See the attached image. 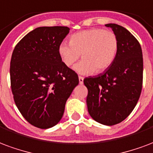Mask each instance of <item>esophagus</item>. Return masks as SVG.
Masks as SVG:
<instances>
[{
    "label": "esophagus",
    "instance_id": "34e87169",
    "mask_svg": "<svg viewBox=\"0 0 153 153\" xmlns=\"http://www.w3.org/2000/svg\"><path fill=\"white\" fill-rule=\"evenodd\" d=\"M83 79L84 78L82 76H79V84H82L83 83Z\"/></svg>",
    "mask_w": 153,
    "mask_h": 153
}]
</instances>
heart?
Instances as JSON below:
<instances>
[{
    "mask_svg": "<svg viewBox=\"0 0 153 153\" xmlns=\"http://www.w3.org/2000/svg\"><path fill=\"white\" fill-rule=\"evenodd\" d=\"M118 50V39L112 30L94 28L77 32L58 47L62 62L71 67L82 55L83 60L74 66L81 74L100 73L113 64Z\"/></svg>",
    "mask_w": 153,
    "mask_h": 153,
    "instance_id": "heart-1",
    "label": "heart"
}]
</instances>
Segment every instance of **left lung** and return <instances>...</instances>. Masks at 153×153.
Returning <instances> with one entry per match:
<instances>
[{
  "label": "left lung",
  "instance_id": "1",
  "mask_svg": "<svg viewBox=\"0 0 153 153\" xmlns=\"http://www.w3.org/2000/svg\"><path fill=\"white\" fill-rule=\"evenodd\" d=\"M110 27L118 39L114 62L105 72L83 80L88 90V113L97 123L113 126L125 120L140 99L143 85V54L132 34L114 23Z\"/></svg>",
  "mask_w": 153,
  "mask_h": 153
}]
</instances>
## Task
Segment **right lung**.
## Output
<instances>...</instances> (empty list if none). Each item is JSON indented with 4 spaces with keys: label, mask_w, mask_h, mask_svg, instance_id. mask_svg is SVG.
<instances>
[{
    "label": "right lung",
    "mask_w": 153,
    "mask_h": 153,
    "mask_svg": "<svg viewBox=\"0 0 153 153\" xmlns=\"http://www.w3.org/2000/svg\"><path fill=\"white\" fill-rule=\"evenodd\" d=\"M67 27H40L17 44L10 61V83L15 105L36 127L48 129L62 119L65 102L79 77L62 62L58 47Z\"/></svg>",
    "instance_id": "add662e5"
}]
</instances>
